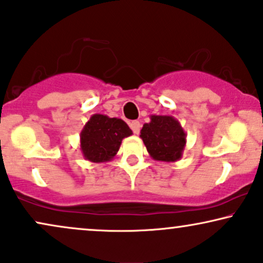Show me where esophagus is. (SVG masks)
<instances>
[{"label": "esophagus", "mask_w": 263, "mask_h": 263, "mask_svg": "<svg viewBox=\"0 0 263 263\" xmlns=\"http://www.w3.org/2000/svg\"><path fill=\"white\" fill-rule=\"evenodd\" d=\"M130 128H132V130L134 132V134H139V133H140V128H141V124H140V122H138V121H133L130 124Z\"/></svg>", "instance_id": "obj_1"}]
</instances>
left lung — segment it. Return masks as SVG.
I'll return each instance as SVG.
<instances>
[{
	"instance_id": "8db88e82",
	"label": "left lung",
	"mask_w": 263,
	"mask_h": 263,
	"mask_svg": "<svg viewBox=\"0 0 263 263\" xmlns=\"http://www.w3.org/2000/svg\"><path fill=\"white\" fill-rule=\"evenodd\" d=\"M150 119L140 130L148 155L155 161H179L186 145V133L180 122L172 116L151 115Z\"/></svg>"
}]
</instances>
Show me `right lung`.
Instances as JSON below:
<instances>
[{
	"label": "right lung",
	"mask_w": 263,
	"mask_h": 263,
	"mask_svg": "<svg viewBox=\"0 0 263 263\" xmlns=\"http://www.w3.org/2000/svg\"><path fill=\"white\" fill-rule=\"evenodd\" d=\"M132 134V129L122 119L96 113L80 132V151L92 163L108 162L115 158L123 139Z\"/></svg>",
	"instance_id": "right-lung-1"
}]
</instances>
